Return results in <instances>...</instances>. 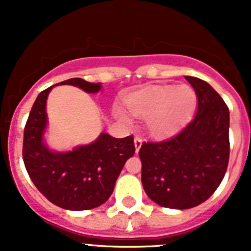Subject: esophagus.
I'll list each match as a JSON object with an SVG mask.
<instances>
[{"label":"esophagus","mask_w":251,"mask_h":251,"mask_svg":"<svg viewBox=\"0 0 251 251\" xmlns=\"http://www.w3.org/2000/svg\"><path fill=\"white\" fill-rule=\"evenodd\" d=\"M134 147H136V153H138L139 148L142 147V138H141V137H138V136L134 137Z\"/></svg>","instance_id":"34e87169"}]
</instances>
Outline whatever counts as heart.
<instances>
[{
    "label": "heart",
    "mask_w": 251,
    "mask_h": 251,
    "mask_svg": "<svg viewBox=\"0 0 251 251\" xmlns=\"http://www.w3.org/2000/svg\"><path fill=\"white\" fill-rule=\"evenodd\" d=\"M127 108L134 117L147 119L148 130L156 137L176 132L188 119L197 104L195 90L188 85H147L126 98ZM115 115L124 123L130 119L117 108Z\"/></svg>",
    "instance_id": "b5f03b06"
}]
</instances>
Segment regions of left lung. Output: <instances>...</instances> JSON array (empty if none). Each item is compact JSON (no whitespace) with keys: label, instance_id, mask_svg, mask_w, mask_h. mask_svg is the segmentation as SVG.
Masks as SVG:
<instances>
[{"label":"left lung","instance_id":"1","mask_svg":"<svg viewBox=\"0 0 251 251\" xmlns=\"http://www.w3.org/2000/svg\"><path fill=\"white\" fill-rule=\"evenodd\" d=\"M197 97L195 118L176 136L145 142L139 150L142 185L162 207L185 210L205 202L229 163V108L210 84L185 76Z\"/></svg>","mask_w":251,"mask_h":251}]
</instances>
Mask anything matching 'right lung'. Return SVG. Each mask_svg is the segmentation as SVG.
Listing matches in <instances>:
<instances>
[{
    "label": "right lung",
    "mask_w": 251,
    "mask_h": 251,
    "mask_svg": "<svg viewBox=\"0 0 251 251\" xmlns=\"http://www.w3.org/2000/svg\"><path fill=\"white\" fill-rule=\"evenodd\" d=\"M56 85H73L89 94L101 89V83L73 77L50 86L37 95L24 132L22 156L31 181L50 202L65 210L81 211L103 205L114 190L124 163L134 154L133 137L114 138L100 133L89 145L56 152L48 147L46 100Z\"/></svg>",
    "instance_id": "add662e5"
}]
</instances>
